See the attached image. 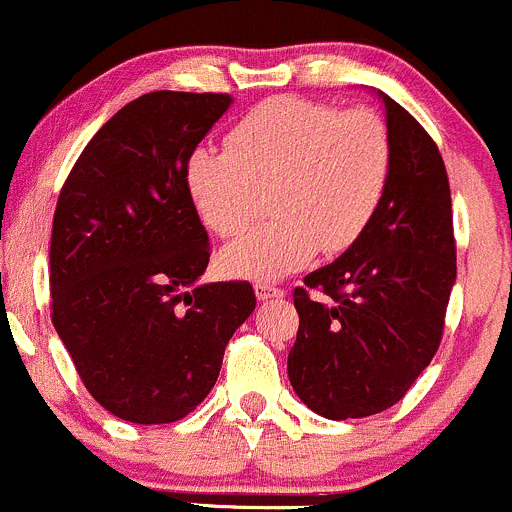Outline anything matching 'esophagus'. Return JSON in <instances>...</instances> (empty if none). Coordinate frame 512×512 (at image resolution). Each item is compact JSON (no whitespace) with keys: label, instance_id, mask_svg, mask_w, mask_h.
Instances as JSON below:
<instances>
[{"label":"esophagus","instance_id":"34e87169","mask_svg":"<svg viewBox=\"0 0 512 512\" xmlns=\"http://www.w3.org/2000/svg\"><path fill=\"white\" fill-rule=\"evenodd\" d=\"M286 296V291L271 283H256V298L258 301H281Z\"/></svg>","mask_w":512,"mask_h":512}]
</instances>
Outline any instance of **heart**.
Returning <instances> with one entry per match:
<instances>
[{"label": "heart", "instance_id": "b5f03b06", "mask_svg": "<svg viewBox=\"0 0 512 512\" xmlns=\"http://www.w3.org/2000/svg\"><path fill=\"white\" fill-rule=\"evenodd\" d=\"M393 144L376 111L271 96L226 134V151L196 146L184 161V191L201 224L239 239L271 189L276 219L219 256L221 271L278 281L318 251L341 256L366 236L388 194Z\"/></svg>", "mask_w": 512, "mask_h": 512}]
</instances>
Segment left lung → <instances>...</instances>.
<instances>
[{
    "label": "left lung",
    "instance_id": "8db88e82",
    "mask_svg": "<svg viewBox=\"0 0 512 512\" xmlns=\"http://www.w3.org/2000/svg\"><path fill=\"white\" fill-rule=\"evenodd\" d=\"M388 194L361 241L293 291V391L331 421L396 406L433 361L455 283L450 184L430 134L391 96Z\"/></svg>",
    "mask_w": 512,
    "mask_h": 512
}]
</instances>
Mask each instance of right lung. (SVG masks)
I'll return each mask as SVG.
<instances>
[{
  "label": "right lung",
  "instance_id": "1",
  "mask_svg": "<svg viewBox=\"0 0 512 512\" xmlns=\"http://www.w3.org/2000/svg\"><path fill=\"white\" fill-rule=\"evenodd\" d=\"M229 94L151 91L116 111L59 191L49 249L52 323L96 403L139 426L189 416L214 388L249 281L194 285L209 236L184 161Z\"/></svg>",
  "mask_w": 512,
  "mask_h": 512
}]
</instances>
